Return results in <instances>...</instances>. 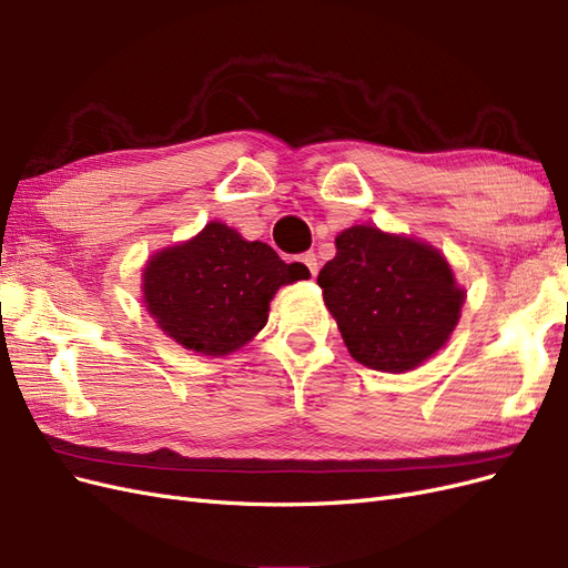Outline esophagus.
<instances>
[{
  "mask_svg": "<svg viewBox=\"0 0 568 568\" xmlns=\"http://www.w3.org/2000/svg\"><path fill=\"white\" fill-rule=\"evenodd\" d=\"M296 261H298L301 265H305V270H307V272H311V274H313V277H315V274H317V255H315L313 251H307V253H301V255L296 257Z\"/></svg>",
  "mask_w": 568,
  "mask_h": 568,
  "instance_id": "obj_1",
  "label": "esophagus"
}]
</instances>
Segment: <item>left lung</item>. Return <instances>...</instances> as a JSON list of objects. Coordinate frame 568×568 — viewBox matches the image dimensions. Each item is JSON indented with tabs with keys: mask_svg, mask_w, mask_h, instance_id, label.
Instances as JSON below:
<instances>
[{
	"mask_svg": "<svg viewBox=\"0 0 568 568\" xmlns=\"http://www.w3.org/2000/svg\"><path fill=\"white\" fill-rule=\"evenodd\" d=\"M317 284L351 355L379 372H407L432 357L464 303L436 248L367 225L336 236Z\"/></svg>",
	"mask_w": 568,
	"mask_h": 568,
	"instance_id": "8db88e82",
	"label": "left lung"
}]
</instances>
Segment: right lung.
Segmentation results:
<instances>
[{
	"label": "right lung",
	"instance_id": "add662e5",
	"mask_svg": "<svg viewBox=\"0 0 568 568\" xmlns=\"http://www.w3.org/2000/svg\"><path fill=\"white\" fill-rule=\"evenodd\" d=\"M307 274L267 244L244 242L232 227L211 222L192 242L151 257L144 303L184 348L227 355L263 329L274 291Z\"/></svg>",
	"mask_w": 568,
	"mask_h": 568
}]
</instances>
